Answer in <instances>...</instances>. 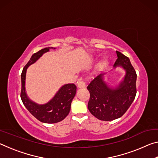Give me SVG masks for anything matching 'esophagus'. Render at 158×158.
<instances>
[{"label": "esophagus", "instance_id": "34e87169", "mask_svg": "<svg viewBox=\"0 0 158 158\" xmlns=\"http://www.w3.org/2000/svg\"><path fill=\"white\" fill-rule=\"evenodd\" d=\"M85 86V84L84 81H81V80H79L78 82H77V87L79 88V89H84Z\"/></svg>", "mask_w": 158, "mask_h": 158}]
</instances>
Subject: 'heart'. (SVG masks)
<instances>
[{"label": "heart", "mask_w": 158, "mask_h": 158, "mask_svg": "<svg viewBox=\"0 0 158 158\" xmlns=\"http://www.w3.org/2000/svg\"><path fill=\"white\" fill-rule=\"evenodd\" d=\"M104 63V62H103V63Z\"/></svg>", "instance_id": "1"}]
</instances>
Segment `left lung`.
<instances>
[{
    "label": "left lung",
    "instance_id": "obj_1",
    "mask_svg": "<svg viewBox=\"0 0 158 158\" xmlns=\"http://www.w3.org/2000/svg\"><path fill=\"white\" fill-rule=\"evenodd\" d=\"M116 55L114 68L122 67L125 72L119 84L109 87L105 81V73L95 77L87 86L90 92L88 109L101 121H113L121 117L132 105L137 93V74L130 59L117 51Z\"/></svg>",
    "mask_w": 158,
    "mask_h": 158
}]
</instances>
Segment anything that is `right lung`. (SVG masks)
Returning <instances> with one entry per match:
<instances>
[{"label": "right lung", "mask_w": 158, "mask_h": 158, "mask_svg": "<svg viewBox=\"0 0 158 158\" xmlns=\"http://www.w3.org/2000/svg\"><path fill=\"white\" fill-rule=\"evenodd\" d=\"M51 49H55V48H44L32 55L28 63L23 68L21 75V99L23 104L35 118L45 123H56L63 121L70 111L72 101L77 92V86L74 84H65L60 88L52 100L44 105L37 104L28 97L25 88L27 69L32 64L35 63L44 53L49 52Z\"/></svg>", "instance_id": "right-lung-1"}]
</instances>
